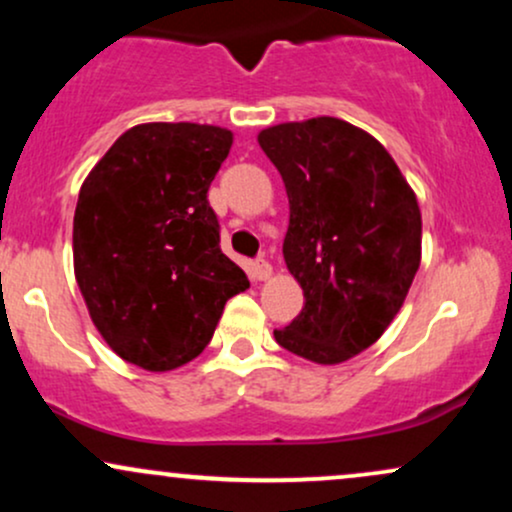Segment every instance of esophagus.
Wrapping results in <instances>:
<instances>
[{
    "instance_id": "34e87169",
    "label": "esophagus",
    "mask_w": 512,
    "mask_h": 512,
    "mask_svg": "<svg viewBox=\"0 0 512 512\" xmlns=\"http://www.w3.org/2000/svg\"><path fill=\"white\" fill-rule=\"evenodd\" d=\"M252 276H255L257 281H267L269 276H272V264H269L267 260L252 262Z\"/></svg>"
}]
</instances>
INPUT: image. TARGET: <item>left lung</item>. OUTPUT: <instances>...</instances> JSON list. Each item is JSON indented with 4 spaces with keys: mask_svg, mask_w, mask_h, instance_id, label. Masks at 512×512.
I'll return each instance as SVG.
<instances>
[{
    "mask_svg": "<svg viewBox=\"0 0 512 512\" xmlns=\"http://www.w3.org/2000/svg\"><path fill=\"white\" fill-rule=\"evenodd\" d=\"M284 180V260L305 305L274 339L334 366L380 339L421 262V211L387 149L337 117L284 122L257 134Z\"/></svg>",
    "mask_w": 512,
    "mask_h": 512,
    "instance_id": "left-lung-1",
    "label": "left lung"
}]
</instances>
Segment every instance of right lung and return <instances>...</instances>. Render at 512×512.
<instances>
[{"mask_svg": "<svg viewBox=\"0 0 512 512\" xmlns=\"http://www.w3.org/2000/svg\"><path fill=\"white\" fill-rule=\"evenodd\" d=\"M233 134L195 122L127 129L93 166L74 211V274L110 349L173 370L209 344L228 298L250 286L219 248L209 185Z\"/></svg>", "mask_w": 512, "mask_h": 512, "instance_id": "right-lung-1", "label": "right lung"}]
</instances>
